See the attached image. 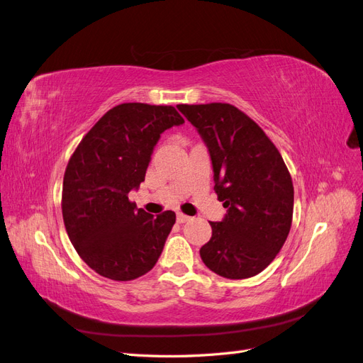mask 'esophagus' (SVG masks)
Listing matches in <instances>:
<instances>
[{"instance_id": "34e87169", "label": "esophagus", "mask_w": 363, "mask_h": 363, "mask_svg": "<svg viewBox=\"0 0 363 363\" xmlns=\"http://www.w3.org/2000/svg\"><path fill=\"white\" fill-rule=\"evenodd\" d=\"M189 216L188 215H183V213H177V223L183 224V223H188L189 221Z\"/></svg>"}]
</instances>
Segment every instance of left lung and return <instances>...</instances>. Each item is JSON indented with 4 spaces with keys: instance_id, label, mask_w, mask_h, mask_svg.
I'll return each mask as SVG.
<instances>
[{
    "instance_id": "left-lung-1",
    "label": "left lung",
    "mask_w": 363,
    "mask_h": 363,
    "mask_svg": "<svg viewBox=\"0 0 363 363\" xmlns=\"http://www.w3.org/2000/svg\"><path fill=\"white\" fill-rule=\"evenodd\" d=\"M199 131L213 168L223 221L211 223L201 247L204 265L225 279L257 276L276 259L294 213V186L279 150L238 107L225 103L179 104Z\"/></svg>"
}]
</instances>
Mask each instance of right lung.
Masks as SVG:
<instances>
[{
    "label": "right lung",
    "mask_w": 363,
    "mask_h": 363,
    "mask_svg": "<svg viewBox=\"0 0 363 363\" xmlns=\"http://www.w3.org/2000/svg\"><path fill=\"white\" fill-rule=\"evenodd\" d=\"M183 123L172 106L119 104L89 130L69 159L62 189L65 228L79 256L100 276L135 280L159 260L175 213L150 215L128 194L145 180L160 135Z\"/></svg>",
    "instance_id": "right-lung-1"
}]
</instances>
